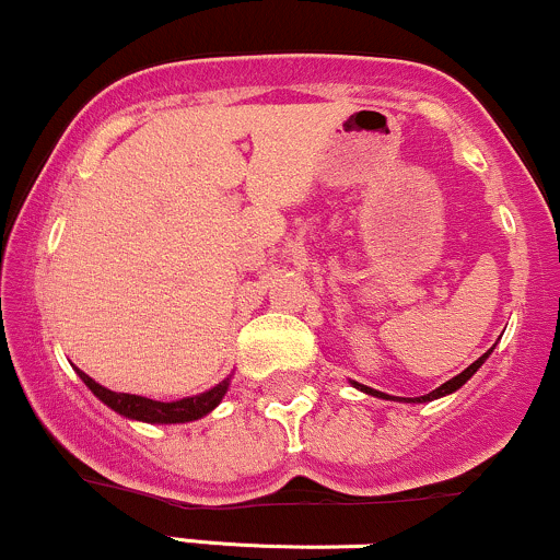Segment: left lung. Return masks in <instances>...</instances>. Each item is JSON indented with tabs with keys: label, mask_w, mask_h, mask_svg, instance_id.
<instances>
[{
	"label": "left lung",
	"mask_w": 560,
	"mask_h": 560,
	"mask_svg": "<svg viewBox=\"0 0 560 560\" xmlns=\"http://www.w3.org/2000/svg\"><path fill=\"white\" fill-rule=\"evenodd\" d=\"M491 350H494V347H491ZM491 350H489V352H483V354H480V358H478V360H475V363H472V365H467V369H465V371H462V374H456L454 378H448V382H446V384H441V387H438V389H432V393H427V395H422V398H413V402H427V400H435V398H443V395H448V393H456V389H459V387H462V384H465V382H467V378H470V376L475 374V371H478V369H480V365H483V360H486V358H489V354H491ZM354 387H360V389H363V393H369V395H376V398H387V400H393V398H389V395H384V393H376V389H371V387H363V384H354ZM402 400H406V398H402Z\"/></svg>",
	"instance_id": "1"
}]
</instances>
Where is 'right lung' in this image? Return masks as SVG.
I'll use <instances>...</instances> for the list:
<instances>
[{
    "label": "right lung",
    "mask_w": 560,
    "mask_h": 560,
    "mask_svg": "<svg viewBox=\"0 0 560 560\" xmlns=\"http://www.w3.org/2000/svg\"><path fill=\"white\" fill-rule=\"evenodd\" d=\"M82 382L93 389V395L98 400H104L106 406L114 408L117 413L128 419H138V422H152V424H178V422H191V419H200L206 413L213 411L219 406L221 398H224L226 387L230 382H221L215 384L213 389L208 393L195 395V398H184V400H173V402H160V400H149L141 398V395H128V393H112V389L101 387L98 382H93L85 371L77 369Z\"/></svg>",
    "instance_id": "obj_1"
}]
</instances>
